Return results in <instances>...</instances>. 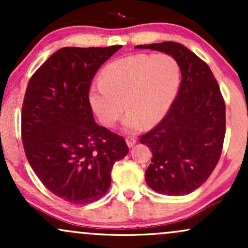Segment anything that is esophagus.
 I'll use <instances>...</instances> for the list:
<instances>
[{
	"instance_id": "34e87169",
	"label": "esophagus",
	"mask_w": 248,
	"mask_h": 248,
	"mask_svg": "<svg viewBox=\"0 0 248 248\" xmlns=\"http://www.w3.org/2000/svg\"><path fill=\"white\" fill-rule=\"evenodd\" d=\"M126 143H127L128 147L132 148V147L135 146L136 139L135 138H132V136H128V138H126Z\"/></svg>"
}]
</instances>
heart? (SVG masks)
Listing matches in <instances>:
<instances>
[{
	"label": "heart",
	"instance_id": "obj_1",
	"mask_svg": "<svg viewBox=\"0 0 248 248\" xmlns=\"http://www.w3.org/2000/svg\"><path fill=\"white\" fill-rule=\"evenodd\" d=\"M181 67L172 56H127L104 67L99 84L91 88L88 102L105 127L124 119L127 132L140 130L144 124H157L164 118L178 92Z\"/></svg>",
	"mask_w": 248,
	"mask_h": 248
}]
</instances>
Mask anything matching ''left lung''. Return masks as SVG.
<instances>
[{"label":"left lung","mask_w":248,"mask_h":248,"mask_svg":"<svg viewBox=\"0 0 248 248\" xmlns=\"http://www.w3.org/2000/svg\"><path fill=\"white\" fill-rule=\"evenodd\" d=\"M161 51L181 67V86L167 115L140 138L153 154L146 182L154 191L183 196L198 189L217 166L225 138V102L212 71L175 42L138 45Z\"/></svg>","instance_id":"8db88e82"}]
</instances>
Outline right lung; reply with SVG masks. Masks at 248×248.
<instances>
[{"label":"right lung","mask_w":248,"mask_h":248,"mask_svg":"<svg viewBox=\"0 0 248 248\" xmlns=\"http://www.w3.org/2000/svg\"><path fill=\"white\" fill-rule=\"evenodd\" d=\"M121 45L62 47L31 77L22 106V141L37 177L72 204L98 201L127 155L120 135L96 124L88 93L96 71Z\"/></svg>","instance_id":"1"}]
</instances>
